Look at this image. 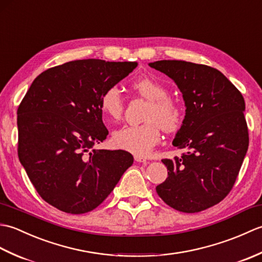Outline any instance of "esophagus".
<instances>
[{
	"label": "esophagus",
	"mask_w": 262,
	"mask_h": 262,
	"mask_svg": "<svg viewBox=\"0 0 262 262\" xmlns=\"http://www.w3.org/2000/svg\"><path fill=\"white\" fill-rule=\"evenodd\" d=\"M134 160L136 161V162H138V163H147V162H148V161H147L146 159L138 157V155H135V157H134Z\"/></svg>",
	"instance_id": "esophagus-1"
}]
</instances>
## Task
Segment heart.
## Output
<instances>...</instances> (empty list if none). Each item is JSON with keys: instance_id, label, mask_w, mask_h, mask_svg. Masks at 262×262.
Returning a JSON list of instances; mask_svg holds the SVG:
<instances>
[{"instance_id": "1", "label": "heart", "mask_w": 262, "mask_h": 262, "mask_svg": "<svg viewBox=\"0 0 262 262\" xmlns=\"http://www.w3.org/2000/svg\"><path fill=\"white\" fill-rule=\"evenodd\" d=\"M132 88L148 105L141 125H126L113 133V143L117 148L124 149L138 157L151 153L164 133H174L182 125L183 110L181 104L169 97V90L162 83L152 77H140L132 82ZM100 110L108 121L120 119L124 111V99L117 85L105 88L100 97Z\"/></svg>"}]
</instances>
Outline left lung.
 <instances>
[{
  "instance_id": "1",
  "label": "left lung",
  "mask_w": 262,
  "mask_h": 262,
  "mask_svg": "<svg viewBox=\"0 0 262 262\" xmlns=\"http://www.w3.org/2000/svg\"><path fill=\"white\" fill-rule=\"evenodd\" d=\"M152 69L171 77L186 103L182 126L172 142L180 158L163 159L168 178L157 192L170 207L198 213L232 190L249 147L241 92L219 70L185 60H158Z\"/></svg>"
}]
</instances>
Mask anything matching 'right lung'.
Listing matches in <instances>:
<instances>
[{"mask_svg": "<svg viewBox=\"0 0 262 262\" xmlns=\"http://www.w3.org/2000/svg\"><path fill=\"white\" fill-rule=\"evenodd\" d=\"M136 62L72 60L32 82L18 108V157L37 192L69 214H84L114 190L133 155L96 149L108 129L100 97Z\"/></svg>", "mask_w": 262, "mask_h": 262, "instance_id": "add662e5", "label": "right lung"}]
</instances>
